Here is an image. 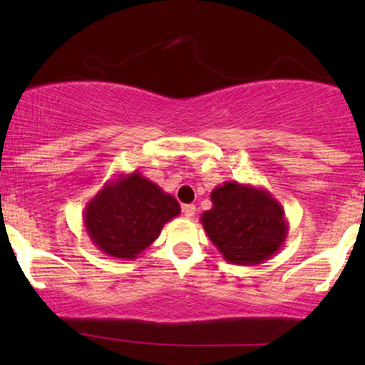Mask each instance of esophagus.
I'll list each match as a JSON object with an SVG mask.
<instances>
[{
    "label": "esophagus",
    "instance_id": "34e87169",
    "mask_svg": "<svg viewBox=\"0 0 365 365\" xmlns=\"http://www.w3.org/2000/svg\"><path fill=\"white\" fill-rule=\"evenodd\" d=\"M182 212L187 219H191L196 214V206L194 204H186V206H182Z\"/></svg>",
    "mask_w": 365,
    "mask_h": 365
}]
</instances>
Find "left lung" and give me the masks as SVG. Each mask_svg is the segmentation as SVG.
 Here are the masks:
<instances>
[{"label": "left lung", "instance_id": "obj_1", "mask_svg": "<svg viewBox=\"0 0 365 365\" xmlns=\"http://www.w3.org/2000/svg\"><path fill=\"white\" fill-rule=\"evenodd\" d=\"M212 207L201 222L227 262L257 266L286 241L289 224L281 202L267 189L226 181L211 192Z\"/></svg>", "mask_w": 365, "mask_h": 365}]
</instances>
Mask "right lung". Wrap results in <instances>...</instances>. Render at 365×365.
<instances>
[{
    "mask_svg": "<svg viewBox=\"0 0 365 365\" xmlns=\"http://www.w3.org/2000/svg\"><path fill=\"white\" fill-rule=\"evenodd\" d=\"M181 212L171 194L141 173L118 174L86 204L83 222L99 251L136 259L159 237L163 226Z\"/></svg>",
    "mask_w": 365,
    "mask_h": 365,
    "instance_id": "add662e5",
    "label": "right lung"
}]
</instances>
